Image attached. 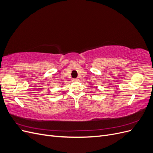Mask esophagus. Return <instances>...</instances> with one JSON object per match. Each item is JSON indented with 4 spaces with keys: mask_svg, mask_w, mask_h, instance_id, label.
<instances>
[{
    "mask_svg": "<svg viewBox=\"0 0 153 153\" xmlns=\"http://www.w3.org/2000/svg\"><path fill=\"white\" fill-rule=\"evenodd\" d=\"M73 81H74V82H78V78H74Z\"/></svg>",
    "mask_w": 153,
    "mask_h": 153,
    "instance_id": "obj_1",
    "label": "esophagus"
}]
</instances>
